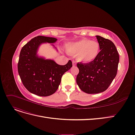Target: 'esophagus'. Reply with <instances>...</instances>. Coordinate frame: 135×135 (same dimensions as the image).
Segmentation results:
<instances>
[{
  "label": "esophagus",
  "mask_w": 135,
  "mask_h": 135,
  "mask_svg": "<svg viewBox=\"0 0 135 135\" xmlns=\"http://www.w3.org/2000/svg\"><path fill=\"white\" fill-rule=\"evenodd\" d=\"M76 65V62H75V61H73V66H75Z\"/></svg>",
  "instance_id": "34e87169"
}]
</instances>
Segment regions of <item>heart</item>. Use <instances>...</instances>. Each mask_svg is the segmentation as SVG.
I'll return each mask as SVG.
<instances>
[{"mask_svg": "<svg viewBox=\"0 0 135 135\" xmlns=\"http://www.w3.org/2000/svg\"><path fill=\"white\" fill-rule=\"evenodd\" d=\"M65 49L70 55L76 56L78 61L89 63L98 56L100 46L97 41L88 39H82L66 44Z\"/></svg>", "mask_w": 135, "mask_h": 135, "instance_id": "1", "label": "heart"}]
</instances>
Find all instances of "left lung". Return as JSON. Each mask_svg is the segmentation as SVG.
<instances>
[{
    "label": "left lung",
    "mask_w": 135,
    "mask_h": 135,
    "mask_svg": "<svg viewBox=\"0 0 135 135\" xmlns=\"http://www.w3.org/2000/svg\"><path fill=\"white\" fill-rule=\"evenodd\" d=\"M100 51L89 63H78L79 73L77 84L84 92L97 94L107 89L117 73L119 55L114 44L108 39L96 36Z\"/></svg>",
    "instance_id": "8db88e82"
}]
</instances>
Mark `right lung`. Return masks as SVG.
Wrapping results in <instances>:
<instances>
[{
    "mask_svg": "<svg viewBox=\"0 0 135 135\" xmlns=\"http://www.w3.org/2000/svg\"><path fill=\"white\" fill-rule=\"evenodd\" d=\"M57 40L54 37L38 36L21 49L18 74L23 84L31 93L41 97L53 94L58 89L63 74L72 67L71 60L65 65H60L53 60L46 59L37 55L41 44H54Z\"/></svg>",
    "mask_w": 135,
    "mask_h": 135,
    "instance_id": "obj_1",
    "label": "right lung"
}]
</instances>
